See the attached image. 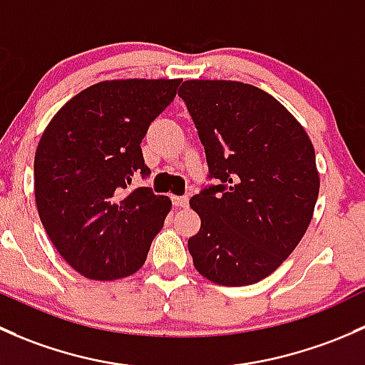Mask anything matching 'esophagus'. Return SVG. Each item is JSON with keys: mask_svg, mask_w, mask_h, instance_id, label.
Instances as JSON below:
<instances>
[{"mask_svg": "<svg viewBox=\"0 0 365 365\" xmlns=\"http://www.w3.org/2000/svg\"><path fill=\"white\" fill-rule=\"evenodd\" d=\"M172 202H174L175 207H186L187 197L186 195H175V197H172Z\"/></svg>", "mask_w": 365, "mask_h": 365, "instance_id": "34e87169", "label": "esophagus"}]
</instances>
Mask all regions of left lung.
Instances as JSON below:
<instances>
[{"mask_svg": "<svg viewBox=\"0 0 365 365\" xmlns=\"http://www.w3.org/2000/svg\"><path fill=\"white\" fill-rule=\"evenodd\" d=\"M205 149L210 184L191 197L200 230L187 240L209 281L246 287L295 250L320 191L314 148L269 93L235 81H186L179 89Z\"/></svg>", "mask_w": 365, "mask_h": 365, "instance_id": "obj_1", "label": "left lung"}]
</instances>
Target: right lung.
<instances>
[{"label": "right lung", "mask_w": 365, "mask_h": 365, "mask_svg": "<svg viewBox=\"0 0 365 365\" xmlns=\"http://www.w3.org/2000/svg\"><path fill=\"white\" fill-rule=\"evenodd\" d=\"M181 78L105 81L73 96L45 128L35 155V198L56 250L89 279L137 272L170 198L151 187L140 142L175 98Z\"/></svg>", "instance_id": "obj_1"}]
</instances>
